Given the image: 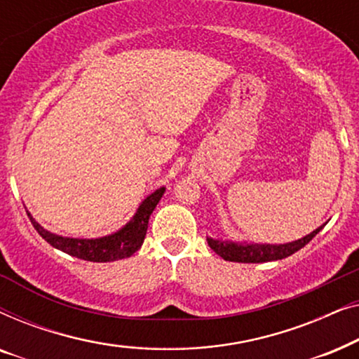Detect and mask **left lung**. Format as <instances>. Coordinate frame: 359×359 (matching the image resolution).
<instances>
[{
	"mask_svg": "<svg viewBox=\"0 0 359 359\" xmlns=\"http://www.w3.org/2000/svg\"><path fill=\"white\" fill-rule=\"evenodd\" d=\"M325 225V224H323ZM318 227L313 230L312 233L306 235L301 240L296 242L284 243V245H258V243H233V242H222V240H214L208 238L209 247L214 250L219 257H222L225 262H235V263H266L274 262V259H283L286 257H291L292 253H296L302 247L311 242L316 235L323 229Z\"/></svg>",
	"mask_w": 359,
	"mask_h": 359,
	"instance_id": "obj_1",
	"label": "left lung"
}]
</instances>
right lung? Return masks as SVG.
<instances>
[{
    "label": "right lung",
    "instance_id": "obj_1",
    "mask_svg": "<svg viewBox=\"0 0 359 359\" xmlns=\"http://www.w3.org/2000/svg\"><path fill=\"white\" fill-rule=\"evenodd\" d=\"M163 193L165 188H160L156 189L155 193H151L149 198L140 204L134 219H132L126 227H122L119 232L107 235V237L102 238L86 240L60 237V235L47 232L46 229L41 227V225L32 219L31 214L27 212V215L39 235L57 250H62V252L72 255V257L85 259V262H116V259L132 257V255L142 247L147 235V229H149L150 215L154 212V209L156 208V204H158V201L161 199Z\"/></svg>",
    "mask_w": 359,
    "mask_h": 359
}]
</instances>
